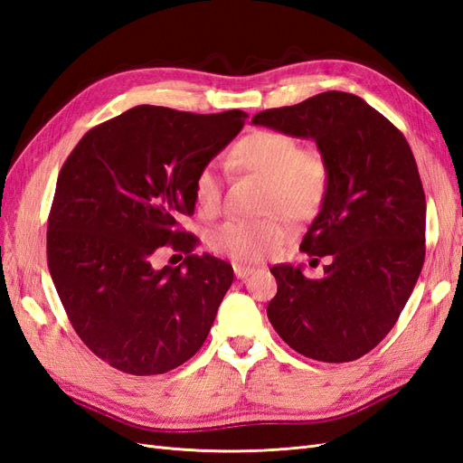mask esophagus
Instances as JSON below:
<instances>
[{
    "label": "esophagus",
    "instance_id": "34e87169",
    "mask_svg": "<svg viewBox=\"0 0 463 463\" xmlns=\"http://www.w3.org/2000/svg\"><path fill=\"white\" fill-rule=\"evenodd\" d=\"M233 272H235V278L243 279V278H247L249 274H253L255 269H253V266H245V264H241V262H233Z\"/></svg>",
    "mask_w": 463,
    "mask_h": 463
}]
</instances>
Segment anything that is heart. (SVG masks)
I'll use <instances>...</instances> for the list:
<instances>
[{
	"label": "heart",
	"mask_w": 463,
	"mask_h": 463,
	"mask_svg": "<svg viewBox=\"0 0 463 463\" xmlns=\"http://www.w3.org/2000/svg\"><path fill=\"white\" fill-rule=\"evenodd\" d=\"M233 164L266 179V206L284 210L296 220L313 218L328 191L330 170L317 148H299L288 133L260 129L243 137L232 150ZM220 167L210 162L194 177V203L203 216H214L222 204ZM291 237L284 214L260 220L232 218L210 233V247L235 260H260L274 255Z\"/></svg>",
	"instance_id": "heart-1"
}]
</instances>
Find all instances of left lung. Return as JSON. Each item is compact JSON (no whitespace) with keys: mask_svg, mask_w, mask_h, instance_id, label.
<instances>
[{"mask_svg":"<svg viewBox=\"0 0 463 463\" xmlns=\"http://www.w3.org/2000/svg\"><path fill=\"white\" fill-rule=\"evenodd\" d=\"M253 125L313 138L330 170L299 247L330 264L317 279L301 266L270 269L278 293L266 315L305 357L359 359L396 325L423 269L427 203L413 152L400 129L349 92L264 109Z\"/></svg>","mask_w":463,"mask_h":463,"instance_id":"left-lung-1","label":"left lung"}]
</instances>
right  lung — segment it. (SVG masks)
Wrapping results in <instances>:
<instances>
[{
    "instance_id": "obj_1",
    "label": "right lung",
    "mask_w": 463,
    "mask_h": 463,
    "mask_svg": "<svg viewBox=\"0 0 463 463\" xmlns=\"http://www.w3.org/2000/svg\"><path fill=\"white\" fill-rule=\"evenodd\" d=\"M241 109L201 116L135 106L96 125L65 160L48 220V269L79 338L111 367L146 376L199 352L233 269L193 255L179 230L194 177L243 129ZM164 244L188 253L156 269Z\"/></svg>"
}]
</instances>
